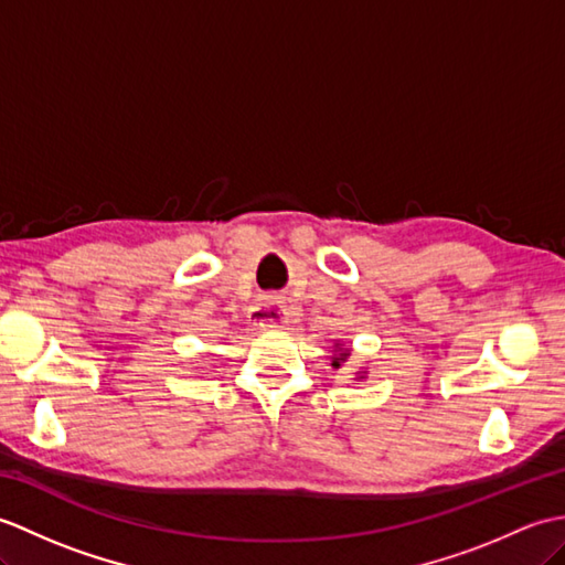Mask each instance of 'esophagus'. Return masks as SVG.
Instances as JSON below:
<instances>
[{"label": "esophagus", "instance_id": "1", "mask_svg": "<svg viewBox=\"0 0 565 565\" xmlns=\"http://www.w3.org/2000/svg\"><path fill=\"white\" fill-rule=\"evenodd\" d=\"M252 316H255V322L262 328H279L281 322H286V306L284 301L271 298V301H262L252 308Z\"/></svg>", "mask_w": 565, "mask_h": 565}]
</instances>
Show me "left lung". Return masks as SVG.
<instances>
[{"label": "left lung", "mask_w": 565, "mask_h": 565, "mask_svg": "<svg viewBox=\"0 0 565 565\" xmlns=\"http://www.w3.org/2000/svg\"><path fill=\"white\" fill-rule=\"evenodd\" d=\"M338 347H340V344H338ZM334 352H338V354L332 356V366L340 369V366L347 362V356H350V350H342V347H340V350H334ZM362 379H364V376H362Z\"/></svg>", "instance_id": "8db88e82"}]
</instances>
